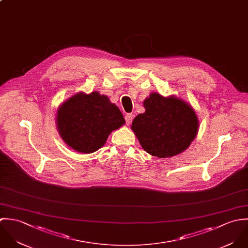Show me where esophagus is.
I'll list each match as a JSON object with an SVG mask.
<instances>
[{"instance_id":"obj_1","label":"esophagus","mask_w":248,"mask_h":248,"mask_svg":"<svg viewBox=\"0 0 248 248\" xmlns=\"http://www.w3.org/2000/svg\"><path fill=\"white\" fill-rule=\"evenodd\" d=\"M124 119H125V123H126V124H127V125H129V124L132 123L133 115H132V114H126V115H125V117H124Z\"/></svg>"}]
</instances>
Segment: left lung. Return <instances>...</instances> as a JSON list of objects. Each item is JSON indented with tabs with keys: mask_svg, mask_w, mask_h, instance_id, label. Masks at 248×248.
<instances>
[{
	"mask_svg": "<svg viewBox=\"0 0 248 248\" xmlns=\"http://www.w3.org/2000/svg\"><path fill=\"white\" fill-rule=\"evenodd\" d=\"M146 112L132 122L141 146L148 153L166 158L181 153L196 138L198 120L195 110L182 99L152 93L145 99Z\"/></svg>",
	"mask_w": 248,
	"mask_h": 248,
	"instance_id": "obj_1",
	"label": "left lung"
}]
</instances>
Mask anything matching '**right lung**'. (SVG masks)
<instances>
[{"mask_svg": "<svg viewBox=\"0 0 248 248\" xmlns=\"http://www.w3.org/2000/svg\"><path fill=\"white\" fill-rule=\"evenodd\" d=\"M120 109L98 92L78 93L63 102L56 117L63 141L81 153L100 149L109 134L124 124Z\"/></svg>", "mask_w": 248, "mask_h": 248, "instance_id": "1", "label": "right lung"}]
</instances>
